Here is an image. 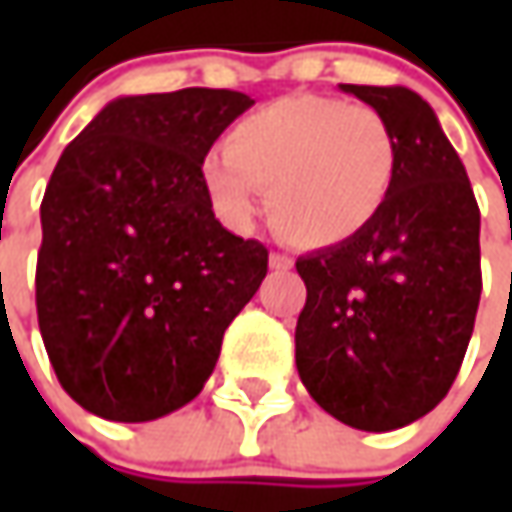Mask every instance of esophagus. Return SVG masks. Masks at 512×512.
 <instances>
[{"mask_svg": "<svg viewBox=\"0 0 512 512\" xmlns=\"http://www.w3.org/2000/svg\"><path fill=\"white\" fill-rule=\"evenodd\" d=\"M270 267L273 270H293V259L290 256H285V253H270Z\"/></svg>", "mask_w": 512, "mask_h": 512, "instance_id": "1", "label": "esophagus"}]
</instances>
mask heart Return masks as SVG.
I'll list each match as a JSON object with an SVG mask.
<instances>
[{
    "label": "heart",
    "instance_id": "b5f03b06",
    "mask_svg": "<svg viewBox=\"0 0 512 512\" xmlns=\"http://www.w3.org/2000/svg\"><path fill=\"white\" fill-rule=\"evenodd\" d=\"M399 176V139L379 110L327 96H287L239 119L202 162L216 216L245 230L256 190L267 222L299 247L356 239L382 216Z\"/></svg>",
    "mask_w": 512,
    "mask_h": 512
}]
</instances>
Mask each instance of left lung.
<instances>
[{
	"instance_id": "obj_1",
	"label": "left lung",
	"mask_w": 512,
	"mask_h": 512,
	"mask_svg": "<svg viewBox=\"0 0 512 512\" xmlns=\"http://www.w3.org/2000/svg\"><path fill=\"white\" fill-rule=\"evenodd\" d=\"M339 88L390 122L399 176L356 239L299 256L307 302L296 367L333 419L384 433L430 413L459 376L482 296V219L462 159L419 93Z\"/></svg>"
}]
</instances>
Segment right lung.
<instances>
[{
  "instance_id": "add662e5",
  "label": "right lung",
  "mask_w": 512,
  "mask_h": 512,
  "mask_svg": "<svg viewBox=\"0 0 512 512\" xmlns=\"http://www.w3.org/2000/svg\"><path fill=\"white\" fill-rule=\"evenodd\" d=\"M253 99L185 88L119 96L50 173L36 259L39 330L70 399L110 422L193 402L267 247L222 227L202 162Z\"/></svg>"
}]
</instances>
